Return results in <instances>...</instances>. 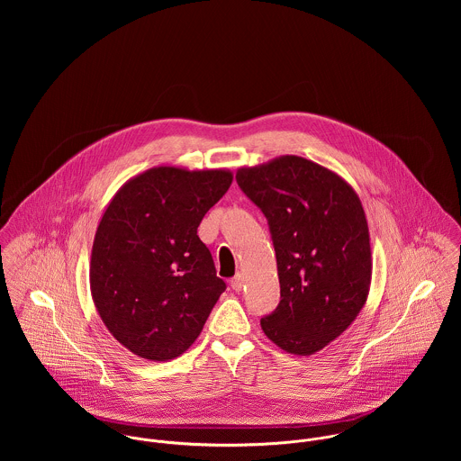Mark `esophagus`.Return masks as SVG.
<instances>
[{
	"label": "esophagus",
	"mask_w": 461,
	"mask_h": 461,
	"mask_svg": "<svg viewBox=\"0 0 461 461\" xmlns=\"http://www.w3.org/2000/svg\"><path fill=\"white\" fill-rule=\"evenodd\" d=\"M230 285L234 291H241L245 287V276L241 273H238L232 280H230Z\"/></svg>",
	"instance_id": "34e87169"
}]
</instances>
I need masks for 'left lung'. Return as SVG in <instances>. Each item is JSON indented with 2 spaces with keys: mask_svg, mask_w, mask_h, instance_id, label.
<instances>
[{
  "mask_svg": "<svg viewBox=\"0 0 461 461\" xmlns=\"http://www.w3.org/2000/svg\"><path fill=\"white\" fill-rule=\"evenodd\" d=\"M236 181L267 218L276 254L280 303L263 331L287 353L314 355L367 302L373 258L362 202L339 174L293 154L243 167Z\"/></svg>",
  "mask_w": 461,
  "mask_h": 461,
  "instance_id": "1",
  "label": "left lung"
}]
</instances>
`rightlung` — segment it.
Masks as SVG:
<instances>
[{"label":"right lung","instance_id":"add662e5","mask_svg":"<svg viewBox=\"0 0 461 461\" xmlns=\"http://www.w3.org/2000/svg\"><path fill=\"white\" fill-rule=\"evenodd\" d=\"M230 185L227 168L154 167L110 200L92 245L90 293L104 327L136 357L183 355L225 291L197 229Z\"/></svg>","mask_w":461,"mask_h":461}]
</instances>
